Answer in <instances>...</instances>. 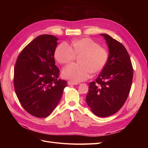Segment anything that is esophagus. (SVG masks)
<instances>
[{"mask_svg":"<svg viewBox=\"0 0 148 148\" xmlns=\"http://www.w3.org/2000/svg\"><path fill=\"white\" fill-rule=\"evenodd\" d=\"M68 84L69 85H75V84H78V83H74V82H70V81H69V82H68Z\"/></svg>","mask_w":148,"mask_h":148,"instance_id":"esophagus-1","label":"esophagus"}]
</instances>
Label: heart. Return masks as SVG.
I'll use <instances>...</instances> for the list:
<instances>
[{"label":"heart","mask_w":148,"mask_h":148,"mask_svg":"<svg viewBox=\"0 0 148 148\" xmlns=\"http://www.w3.org/2000/svg\"><path fill=\"white\" fill-rule=\"evenodd\" d=\"M80 64H71L62 71V75L74 83L88 79L91 73H97L105 66L108 60V52L91 38H82L71 42V47L65 42L58 46L55 51L56 59L62 64L72 62L76 56Z\"/></svg>","instance_id":"1"}]
</instances>
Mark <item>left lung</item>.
<instances>
[{"instance_id": "8db88e82", "label": "left lung", "mask_w": 148, "mask_h": 148, "mask_svg": "<svg viewBox=\"0 0 148 148\" xmlns=\"http://www.w3.org/2000/svg\"><path fill=\"white\" fill-rule=\"evenodd\" d=\"M109 48L107 63L96 81L89 84L86 101L92 113L106 117L119 111L126 101L130 91L133 70L127 49L122 44L106 34Z\"/></svg>"}]
</instances>
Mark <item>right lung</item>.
I'll use <instances>...</instances> for the list:
<instances>
[{
    "instance_id": "add662e5",
    "label": "right lung",
    "mask_w": 148,
    "mask_h": 148,
    "mask_svg": "<svg viewBox=\"0 0 148 148\" xmlns=\"http://www.w3.org/2000/svg\"><path fill=\"white\" fill-rule=\"evenodd\" d=\"M58 38L42 34L21 52L14 69V88L25 110L34 117L45 118L56 109L66 82L59 78L54 53Z\"/></svg>"
}]
</instances>
